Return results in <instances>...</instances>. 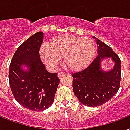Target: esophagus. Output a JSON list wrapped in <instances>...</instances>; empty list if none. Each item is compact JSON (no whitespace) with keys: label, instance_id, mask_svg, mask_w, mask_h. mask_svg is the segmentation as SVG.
<instances>
[{"label":"esophagus","instance_id":"1","mask_svg":"<svg viewBox=\"0 0 130 130\" xmlns=\"http://www.w3.org/2000/svg\"><path fill=\"white\" fill-rule=\"evenodd\" d=\"M64 74H66V72H58V76L59 78H61L63 75H64Z\"/></svg>","mask_w":130,"mask_h":130}]
</instances>
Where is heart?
<instances>
[{
	"label": "heart",
	"instance_id": "1",
	"mask_svg": "<svg viewBox=\"0 0 130 130\" xmlns=\"http://www.w3.org/2000/svg\"><path fill=\"white\" fill-rule=\"evenodd\" d=\"M95 42L87 37L66 35L55 37L39 49L41 60L51 69H55L63 57L65 66L72 71L85 69L93 60Z\"/></svg>",
	"mask_w": 130,
	"mask_h": 130
}]
</instances>
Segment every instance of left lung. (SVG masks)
Wrapping results in <instances>:
<instances>
[{
	"label": "left lung",
	"mask_w": 130,
	"mask_h": 130,
	"mask_svg": "<svg viewBox=\"0 0 130 130\" xmlns=\"http://www.w3.org/2000/svg\"><path fill=\"white\" fill-rule=\"evenodd\" d=\"M96 43L98 56L84 70L72 74L73 92L81 104L90 107L102 105L111 99L118 91L121 76L120 58L99 39H96ZM104 58H111L115 62L112 70H101L100 62Z\"/></svg>",
	"instance_id": "1"
}]
</instances>
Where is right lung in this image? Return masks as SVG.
<instances>
[{
    "mask_svg": "<svg viewBox=\"0 0 130 130\" xmlns=\"http://www.w3.org/2000/svg\"><path fill=\"white\" fill-rule=\"evenodd\" d=\"M43 38V32H39L24 41L9 66V85L15 99L34 111H43L51 106L60 83L58 74L48 72L40 58ZM22 66L29 70H23Z\"/></svg>",
    "mask_w": 130,
    "mask_h": 130,
    "instance_id": "1",
    "label": "right lung"
}]
</instances>
